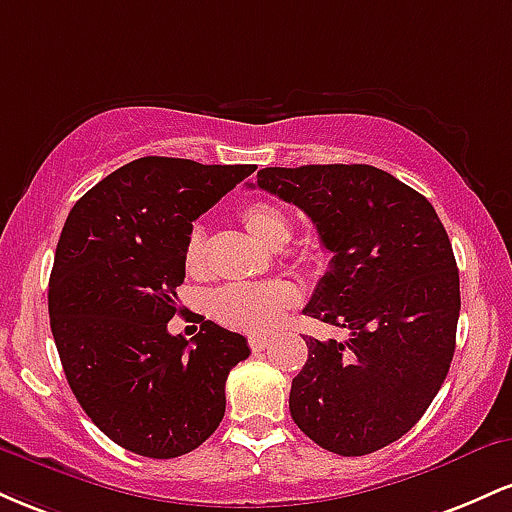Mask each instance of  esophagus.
I'll return each mask as SVG.
<instances>
[{"mask_svg": "<svg viewBox=\"0 0 512 512\" xmlns=\"http://www.w3.org/2000/svg\"><path fill=\"white\" fill-rule=\"evenodd\" d=\"M248 344H250V349H252V351H262L264 346L269 344V339L264 337V334H250V337H248Z\"/></svg>", "mask_w": 512, "mask_h": 512, "instance_id": "esophagus-1", "label": "esophagus"}]
</instances>
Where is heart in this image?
I'll use <instances>...</instances> for the list:
<instances>
[{
    "instance_id": "heart-1",
    "label": "heart",
    "mask_w": 512,
    "mask_h": 512,
    "mask_svg": "<svg viewBox=\"0 0 512 512\" xmlns=\"http://www.w3.org/2000/svg\"><path fill=\"white\" fill-rule=\"evenodd\" d=\"M240 221L248 228V233L257 243L267 245V248H281L289 243L291 238V221L272 202H257L245 204L240 209ZM182 267L187 276H199L204 269V233L202 228L195 226L187 238L185 255H182ZM296 303V291L289 284H231L223 289L214 291L207 301V313L211 320L219 325L231 327V330L243 332H264L274 327L281 320V315Z\"/></svg>"
}]
</instances>
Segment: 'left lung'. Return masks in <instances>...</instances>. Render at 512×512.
Listing matches in <instances>:
<instances>
[{"label":"left lung","mask_w":512,"mask_h":512,"mask_svg":"<svg viewBox=\"0 0 512 512\" xmlns=\"http://www.w3.org/2000/svg\"><path fill=\"white\" fill-rule=\"evenodd\" d=\"M257 187L303 209L332 252L303 313L349 330L346 342L308 337L293 421L344 457L395 443L424 416L455 354L460 274L436 209L363 163L262 168Z\"/></svg>","instance_id":"1"}]
</instances>
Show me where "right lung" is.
Masks as SVG:
<instances>
[{
    "mask_svg": "<svg viewBox=\"0 0 512 512\" xmlns=\"http://www.w3.org/2000/svg\"><path fill=\"white\" fill-rule=\"evenodd\" d=\"M257 166L144 156L86 192L64 221L50 274V327L81 409L110 440L170 460L216 431L226 378L248 339L204 320L187 346L168 322L192 221Z\"/></svg>",
    "mask_w": 512,
    "mask_h": 512,
    "instance_id": "add662e5",
    "label": "right lung"
}]
</instances>
